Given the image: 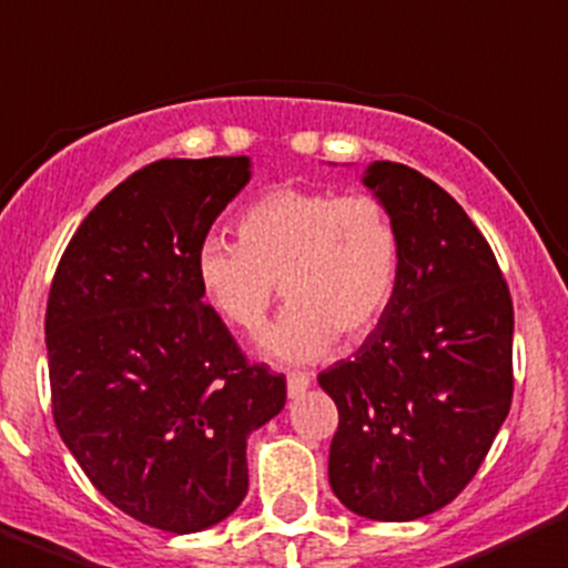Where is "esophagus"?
Segmentation results:
<instances>
[{"mask_svg":"<svg viewBox=\"0 0 568 568\" xmlns=\"http://www.w3.org/2000/svg\"><path fill=\"white\" fill-rule=\"evenodd\" d=\"M312 386V377L305 372H291L288 374V397H300L305 394V388Z\"/></svg>","mask_w":568,"mask_h":568,"instance_id":"obj_1","label":"esophagus"}]
</instances>
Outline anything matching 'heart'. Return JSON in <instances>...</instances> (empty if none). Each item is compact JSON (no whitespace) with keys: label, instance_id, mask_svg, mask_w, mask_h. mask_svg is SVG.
<instances>
[{"label":"heart","instance_id":"1","mask_svg":"<svg viewBox=\"0 0 568 568\" xmlns=\"http://www.w3.org/2000/svg\"><path fill=\"white\" fill-rule=\"evenodd\" d=\"M236 236L200 245L196 283L211 312L248 337L283 285L288 308L263 334L265 354L283 363H312L337 337L372 334L400 285V225L374 194L280 185L240 214Z\"/></svg>","mask_w":568,"mask_h":568}]
</instances>
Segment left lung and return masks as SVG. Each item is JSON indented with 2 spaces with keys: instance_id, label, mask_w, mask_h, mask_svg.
<instances>
[{
  "instance_id": "8db88e82",
  "label": "left lung",
  "mask_w": 568,
  "mask_h": 568,
  "mask_svg": "<svg viewBox=\"0 0 568 568\" xmlns=\"http://www.w3.org/2000/svg\"><path fill=\"white\" fill-rule=\"evenodd\" d=\"M403 234L386 317L352 359L320 374L337 403L328 483L354 515L417 520L466 489L515 392L509 285L452 194L400 162L363 180Z\"/></svg>"
}]
</instances>
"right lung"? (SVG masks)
Listing matches in <instances>:
<instances>
[{"mask_svg":"<svg viewBox=\"0 0 568 568\" xmlns=\"http://www.w3.org/2000/svg\"><path fill=\"white\" fill-rule=\"evenodd\" d=\"M245 156L156 160L82 220L45 312L53 423L100 495L174 535L248 491L245 440L285 406L202 303L196 251L245 189Z\"/></svg>","mask_w":568,"mask_h":568,"instance_id":"1","label":"right lung"}]
</instances>
